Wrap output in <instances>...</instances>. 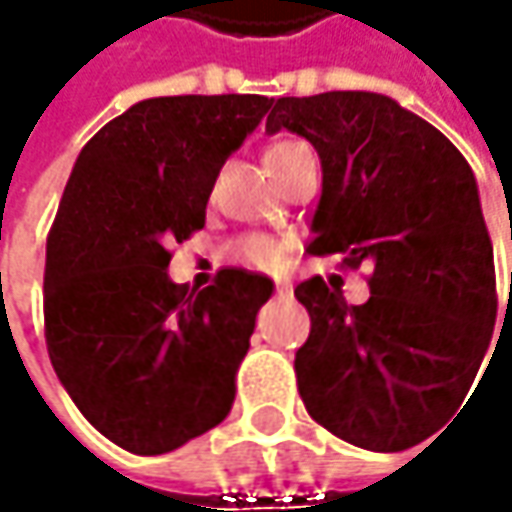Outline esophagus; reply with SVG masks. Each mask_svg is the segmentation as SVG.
I'll use <instances>...</instances> for the list:
<instances>
[{
    "label": "esophagus",
    "instance_id": "34e87169",
    "mask_svg": "<svg viewBox=\"0 0 512 512\" xmlns=\"http://www.w3.org/2000/svg\"><path fill=\"white\" fill-rule=\"evenodd\" d=\"M293 285H290V279L287 276H276V293H290Z\"/></svg>",
    "mask_w": 512,
    "mask_h": 512
}]
</instances>
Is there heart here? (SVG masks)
I'll use <instances>...</instances> for the list:
<instances>
[{"mask_svg": "<svg viewBox=\"0 0 512 512\" xmlns=\"http://www.w3.org/2000/svg\"><path fill=\"white\" fill-rule=\"evenodd\" d=\"M302 148H307V145L305 142H296V139H282V142L270 145L265 153L267 170H270V173H273V170H279L282 165H285L287 159L296 153V150H302ZM233 250H236V259L250 267H276L279 262H282L285 245H282V242H276L273 236H265V233H250V236H242Z\"/></svg>", "mask_w": 512, "mask_h": 512, "instance_id": "1", "label": "heart"}]
</instances>
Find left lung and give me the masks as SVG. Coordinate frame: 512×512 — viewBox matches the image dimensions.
<instances>
[{"label": "left lung", "instance_id": "8db88e82", "mask_svg": "<svg viewBox=\"0 0 512 512\" xmlns=\"http://www.w3.org/2000/svg\"><path fill=\"white\" fill-rule=\"evenodd\" d=\"M282 128L322 159L307 253L373 265L364 305L322 276L296 287L310 313L299 396L333 436L399 453L456 416L493 339L496 265L473 170L442 130L382 93L282 96L267 130Z\"/></svg>", "mask_w": 512, "mask_h": 512}]
</instances>
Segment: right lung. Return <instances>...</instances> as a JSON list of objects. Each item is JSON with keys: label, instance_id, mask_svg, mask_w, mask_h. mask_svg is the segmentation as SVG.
Returning a JSON list of instances; mask_svg holds the SVG:
<instances>
[{"label": "right lung", "instance_id": "1", "mask_svg": "<svg viewBox=\"0 0 512 512\" xmlns=\"http://www.w3.org/2000/svg\"><path fill=\"white\" fill-rule=\"evenodd\" d=\"M273 102L159 96L82 148L45 256V342L59 382L105 439L159 456L225 419L267 276L222 267L196 296L168 279L170 245L205 227L225 159Z\"/></svg>", "mask_w": 512, "mask_h": 512}]
</instances>
